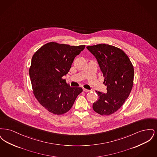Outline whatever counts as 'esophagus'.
<instances>
[{"mask_svg":"<svg viewBox=\"0 0 157 157\" xmlns=\"http://www.w3.org/2000/svg\"><path fill=\"white\" fill-rule=\"evenodd\" d=\"M83 90L84 91V92H90V90H86V89H85V88H83Z\"/></svg>","mask_w":157,"mask_h":157,"instance_id":"esophagus-1","label":"esophagus"}]
</instances>
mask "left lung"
<instances>
[{"instance_id": "8db88e82", "label": "left lung", "mask_w": 157, "mask_h": 157, "mask_svg": "<svg viewBox=\"0 0 157 157\" xmlns=\"http://www.w3.org/2000/svg\"><path fill=\"white\" fill-rule=\"evenodd\" d=\"M86 48L97 60L107 86L106 94L96 91L99 98L93 104V109L101 115H111L129 95L134 83V67L127 54L114 46L98 44Z\"/></svg>"}]
</instances>
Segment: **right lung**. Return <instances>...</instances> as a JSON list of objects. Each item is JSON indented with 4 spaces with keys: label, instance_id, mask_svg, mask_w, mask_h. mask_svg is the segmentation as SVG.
Segmentation results:
<instances>
[{
    "label": "right lung",
    "instance_id": "right-lung-1",
    "mask_svg": "<svg viewBox=\"0 0 157 157\" xmlns=\"http://www.w3.org/2000/svg\"><path fill=\"white\" fill-rule=\"evenodd\" d=\"M85 47L51 42L33 55L29 68L33 93L49 112L56 115L67 112L82 92L81 88L71 87L62 77L68 73L75 57Z\"/></svg>",
    "mask_w": 157,
    "mask_h": 157
}]
</instances>
